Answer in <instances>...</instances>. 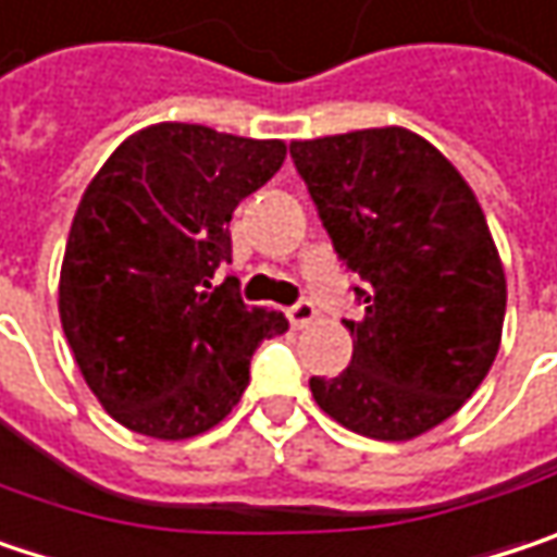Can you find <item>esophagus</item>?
Returning <instances> with one entry per match:
<instances>
[{"label": "esophagus", "instance_id": "34e87169", "mask_svg": "<svg viewBox=\"0 0 557 557\" xmlns=\"http://www.w3.org/2000/svg\"><path fill=\"white\" fill-rule=\"evenodd\" d=\"M313 320H317V307H313L310 300H298L295 307H288V323H292L295 330L310 326Z\"/></svg>", "mask_w": 557, "mask_h": 557}]
</instances>
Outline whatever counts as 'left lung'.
I'll use <instances>...</instances> for the list:
<instances>
[{
	"label": "left lung",
	"instance_id": "8db88e82",
	"mask_svg": "<svg viewBox=\"0 0 557 557\" xmlns=\"http://www.w3.org/2000/svg\"><path fill=\"white\" fill-rule=\"evenodd\" d=\"M338 259L361 275V320L317 406L374 441H412L457 412L492 371L507 278L485 212L457 168L412 129L292 141Z\"/></svg>",
	"mask_w": 557,
	"mask_h": 557
}]
</instances>
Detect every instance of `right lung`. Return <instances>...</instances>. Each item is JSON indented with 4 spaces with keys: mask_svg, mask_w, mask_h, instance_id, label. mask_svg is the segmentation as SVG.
Returning a JSON list of instances; mask_svg holds the SVG:
<instances>
[{
    "mask_svg": "<svg viewBox=\"0 0 557 557\" xmlns=\"http://www.w3.org/2000/svg\"><path fill=\"white\" fill-rule=\"evenodd\" d=\"M282 139H244L196 123L133 133L88 183L60 269V320L98 403L123 428L186 441L227 416L278 310L247 307L227 221L285 161Z\"/></svg>",
    "mask_w": 557,
    "mask_h": 557,
    "instance_id": "obj_1",
    "label": "right lung"
}]
</instances>
